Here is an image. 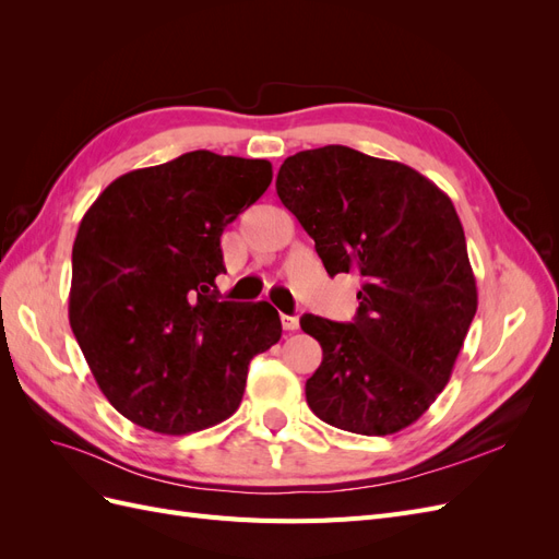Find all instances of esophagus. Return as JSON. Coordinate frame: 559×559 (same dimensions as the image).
<instances>
[{
	"label": "esophagus",
	"instance_id": "obj_1",
	"mask_svg": "<svg viewBox=\"0 0 559 559\" xmlns=\"http://www.w3.org/2000/svg\"><path fill=\"white\" fill-rule=\"evenodd\" d=\"M282 326H284V331H296L298 329V319L296 317H292V314H282Z\"/></svg>",
	"mask_w": 559,
	"mask_h": 559
}]
</instances>
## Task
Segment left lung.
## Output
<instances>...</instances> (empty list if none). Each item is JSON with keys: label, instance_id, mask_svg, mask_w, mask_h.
Masks as SVG:
<instances>
[{"label": "left lung", "instance_id": "left-lung-1", "mask_svg": "<svg viewBox=\"0 0 559 559\" xmlns=\"http://www.w3.org/2000/svg\"><path fill=\"white\" fill-rule=\"evenodd\" d=\"M275 186L326 273L364 277L347 324L300 317L324 352L306 382L310 411L364 436L411 427L443 392L478 310L452 200L413 167L341 144L289 156Z\"/></svg>", "mask_w": 559, "mask_h": 559}]
</instances>
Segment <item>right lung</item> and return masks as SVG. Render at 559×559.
I'll return each mask as SVG.
<instances>
[{"mask_svg":"<svg viewBox=\"0 0 559 559\" xmlns=\"http://www.w3.org/2000/svg\"><path fill=\"white\" fill-rule=\"evenodd\" d=\"M273 181L267 160L191 151L111 181L72 249L70 324L103 394L181 436L228 419L249 361L282 335L265 300H218L222 233Z\"/></svg>","mask_w":559,"mask_h":559,"instance_id":"obj_1","label":"right lung"}]
</instances>
